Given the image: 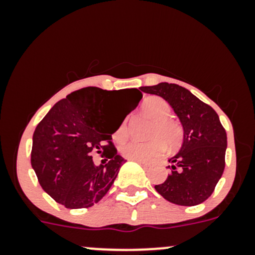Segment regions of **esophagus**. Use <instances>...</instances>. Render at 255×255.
I'll return each mask as SVG.
<instances>
[{"mask_svg":"<svg viewBox=\"0 0 255 255\" xmlns=\"http://www.w3.org/2000/svg\"><path fill=\"white\" fill-rule=\"evenodd\" d=\"M135 162L139 163V164H141L142 166H145V168H147V166H150V163L144 162V160H135Z\"/></svg>","mask_w":255,"mask_h":255,"instance_id":"1","label":"esophagus"}]
</instances>
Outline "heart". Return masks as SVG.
I'll list each match as a JSON object with an SVG mask.
<instances>
[{"instance_id": "obj_1", "label": "heart", "mask_w": 255, "mask_h": 255, "mask_svg": "<svg viewBox=\"0 0 255 255\" xmlns=\"http://www.w3.org/2000/svg\"><path fill=\"white\" fill-rule=\"evenodd\" d=\"M141 110L147 118L153 121L148 136L152 139L147 141L130 140L120 147L121 154L128 159L150 160L160 156L165 151V145L171 150L178 148L184 140V129L182 125L171 119V105L164 98L152 96L146 98L141 104ZM128 136V119L119 125L114 133L116 141H124Z\"/></svg>"}]
</instances>
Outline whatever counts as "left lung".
I'll list each match as a JSON object with an SVG mask.
<instances>
[{
	"instance_id": "8db88e82",
	"label": "left lung",
	"mask_w": 255,
	"mask_h": 255,
	"mask_svg": "<svg viewBox=\"0 0 255 255\" xmlns=\"http://www.w3.org/2000/svg\"><path fill=\"white\" fill-rule=\"evenodd\" d=\"M145 93L164 98L184 129L181 150L169 159L170 175L154 188L163 198L181 206H194L211 197L225 168L227 133L209 104L176 84L142 86Z\"/></svg>"
}]
</instances>
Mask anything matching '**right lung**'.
<instances>
[{"instance_id":"right-lung-1","label":"right lung","mask_w":255,"mask_h":255,"mask_svg":"<svg viewBox=\"0 0 255 255\" xmlns=\"http://www.w3.org/2000/svg\"><path fill=\"white\" fill-rule=\"evenodd\" d=\"M134 103L110 127L108 105L115 91L84 87L57 102L33 133L31 164L42 188L67 209H87L107 194L126 160L118 154L111 134L142 97L127 89ZM95 153L104 158L96 166Z\"/></svg>"}]
</instances>
